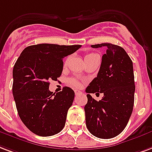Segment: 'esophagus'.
Wrapping results in <instances>:
<instances>
[{
  "label": "esophagus",
  "mask_w": 152,
  "mask_h": 152,
  "mask_svg": "<svg viewBox=\"0 0 152 152\" xmlns=\"http://www.w3.org/2000/svg\"><path fill=\"white\" fill-rule=\"evenodd\" d=\"M75 94H76V96H79V95L82 94V92L78 91V90H75Z\"/></svg>",
  "instance_id": "1"
}]
</instances>
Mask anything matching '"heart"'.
Here are the masks:
<instances>
[{
  "label": "heart",
  "mask_w": 152,
  "mask_h": 152,
  "mask_svg": "<svg viewBox=\"0 0 152 152\" xmlns=\"http://www.w3.org/2000/svg\"><path fill=\"white\" fill-rule=\"evenodd\" d=\"M97 54L96 53H88V54H87L85 56V61L86 60H88L89 58L92 57V56H96ZM68 83L71 84L72 86L76 87V88H80L81 86V83L78 80H76V79H70L69 80H68Z\"/></svg>",
  "instance_id": "obj_1"
}]
</instances>
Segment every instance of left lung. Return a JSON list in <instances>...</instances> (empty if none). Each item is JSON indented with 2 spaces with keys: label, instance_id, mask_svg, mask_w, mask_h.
I'll use <instances>...</instances> for the list:
<instances>
[{
  "label": "left lung",
  "instance_id": "obj_1",
  "mask_svg": "<svg viewBox=\"0 0 152 152\" xmlns=\"http://www.w3.org/2000/svg\"><path fill=\"white\" fill-rule=\"evenodd\" d=\"M91 47H105L107 50L102 56L97 76L86 88V126L96 137L111 139L122 132L132 113L135 90L133 64L119 45L103 43ZM96 92L104 93L99 102L89 94Z\"/></svg>",
  "mask_w": 152,
  "mask_h": 152
}]
</instances>
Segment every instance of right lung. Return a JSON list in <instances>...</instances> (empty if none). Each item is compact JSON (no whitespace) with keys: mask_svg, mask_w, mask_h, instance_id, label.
<instances>
[{"mask_svg":"<svg viewBox=\"0 0 152 152\" xmlns=\"http://www.w3.org/2000/svg\"><path fill=\"white\" fill-rule=\"evenodd\" d=\"M81 45L40 44L20 53L12 70V95L20 118L32 132L50 136L65 125L75 92L68 87L56 94L49 91V81L57 80L63 71V59Z\"/></svg>","mask_w":152,"mask_h":152,"instance_id":"obj_1","label":"right lung"}]
</instances>
